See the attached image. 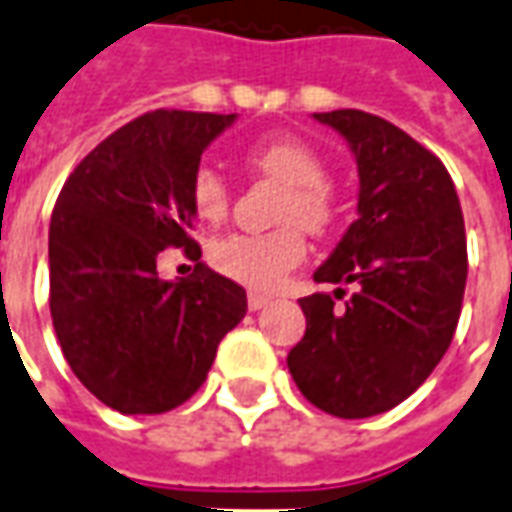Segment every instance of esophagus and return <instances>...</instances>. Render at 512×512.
Wrapping results in <instances>:
<instances>
[{
  "instance_id": "34e87169",
  "label": "esophagus",
  "mask_w": 512,
  "mask_h": 512,
  "mask_svg": "<svg viewBox=\"0 0 512 512\" xmlns=\"http://www.w3.org/2000/svg\"><path fill=\"white\" fill-rule=\"evenodd\" d=\"M268 302H271V299H268V296H263V293H249V299H246L249 310H263Z\"/></svg>"
}]
</instances>
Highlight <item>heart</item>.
I'll use <instances>...</instances> for the list:
<instances>
[{
    "mask_svg": "<svg viewBox=\"0 0 512 512\" xmlns=\"http://www.w3.org/2000/svg\"><path fill=\"white\" fill-rule=\"evenodd\" d=\"M249 166L288 185L282 196L280 230L232 232L207 249V260L227 280L241 282L252 291H277L285 277L307 255L305 230L321 232L332 219L327 191V166L313 146L293 138L274 135L257 141L246 152ZM191 207L196 219L221 224L230 213V185L213 166H199L191 180Z\"/></svg>",
    "mask_w": 512,
    "mask_h": 512,
    "instance_id": "heart-1",
    "label": "heart"
}]
</instances>
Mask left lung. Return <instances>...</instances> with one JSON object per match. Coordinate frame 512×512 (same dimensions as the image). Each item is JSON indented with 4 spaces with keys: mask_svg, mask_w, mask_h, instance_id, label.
<instances>
[{
    "mask_svg": "<svg viewBox=\"0 0 512 512\" xmlns=\"http://www.w3.org/2000/svg\"><path fill=\"white\" fill-rule=\"evenodd\" d=\"M341 132L360 177L357 219L316 282L355 285L343 299H299L305 338L288 352L296 388L338 418L380 416L405 402L455 335L468 257L455 182L430 149L363 110L313 113Z\"/></svg>",
    "mask_w": 512,
    "mask_h": 512,
    "instance_id": "obj_1",
    "label": "left lung"
}]
</instances>
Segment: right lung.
Segmentation results:
<instances>
[{
    "label": "right lung",
    "mask_w": 512,
    "mask_h": 512,
    "mask_svg": "<svg viewBox=\"0 0 512 512\" xmlns=\"http://www.w3.org/2000/svg\"><path fill=\"white\" fill-rule=\"evenodd\" d=\"M235 113L155 110L82 157L49 224V310L77 380L124 416L188 402L221 338L246 316V291L202 263L157 277L169 246L191 260V180Z\"/></svg>",
    "instance_id": "obj_1"
}]
</instances>
